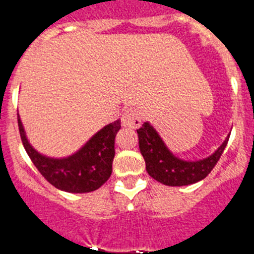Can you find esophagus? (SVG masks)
Listing matches in <instances>:
<instances>
[{
  "mask_svg": "<svg viewBox=\"0 0 254 254\" xmlns=\"http://www.w3.org/2000/svg\"><path fill=\"white\" fill-rule=\"evenodd\" d=\"M122 125L129 128H137L141 126V116L137 109L128 108L122 116Z\"/></svg>",
  "mask_w": 254,
  "mask_h": 254,
  "instance_id": "obj_1",
  "label": "esophagus"
}]
</instances>
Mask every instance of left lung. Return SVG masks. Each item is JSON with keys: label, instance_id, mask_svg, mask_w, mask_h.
<instances>
[{"label": "left lung", "instance_id": "left-lung-1", "mask_svg": "<svg viewBox=\"0 0 254 254\" xmlns=\"http://www.w3.org/2000/svg\"><path fill=\"white\" fill-rule=\"evenodd\" d=\"M137 133L138 146L146 163L149 176L172 187L193 185L206 178L219 161L229 141L228 136L214 154L205 159L190 161L183 160L173 154L149 122L143 123L137 129Z\"/></svg>", "mask_w": 254, "mask_h": 254}]
</instances>
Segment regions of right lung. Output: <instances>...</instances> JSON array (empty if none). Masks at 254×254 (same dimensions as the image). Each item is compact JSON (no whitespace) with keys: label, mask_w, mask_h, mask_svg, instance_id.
<instances>
[{"label":"right lung","mask_w":254,"mask_h":254,"mask_svg":"<svg viewBox=\"0 0 254 254\" xmlns=\"http://www.w3.org/2000/svg\"><path fill=\"white\" fill-rule=\"evenodd\" d=\"M17 123L22 145L40 174L56 188L69 193H86L102 187L112 174L114 140L121 121L109 123L96 132L84 146L66 158H51L38 152L26 137L20 116Z\"/></svg>","instance_id":"1"}]
</instances>
